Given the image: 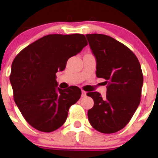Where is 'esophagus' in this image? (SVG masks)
Instances as JSON below:
<instances>
[{
    "instance_id": "34e87169",
    "label": "esophagus",
    "mask_w": 158,
    "mask_h": 158,
    "mask_svg": "<svg viewBox=\"0 0 158 158\" xmlns=\"http://www.w3.org/2000/svg\"><path fill=\"white\" fill-rule=\"evenodd\" d=\"M86 96V92L84 91V90H81V97H85Z\"/></svg>"
}]
</instances>
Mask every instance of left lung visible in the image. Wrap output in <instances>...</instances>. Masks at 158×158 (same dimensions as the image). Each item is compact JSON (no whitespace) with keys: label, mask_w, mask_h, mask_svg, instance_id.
<instances>
[{"label":"left lung","mask_w":158,"mask_h":158,"mask_svg":"<svg viewBox=\"0 0 158 158\" xmlns=\"http://www.w3.org/2000/svg\"><path fill=\"white\" fill-rule=\"evenodd\" d=\"M97 61L98 78L106 79V96L98 92L87 95L94 101L88 120L101 133L112 134L128 124L140 102L143 77L134 52L122 43L103 34H87Z\"/></svg>","instance_id":"8db88e82"}]
</instances>
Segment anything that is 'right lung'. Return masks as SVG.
Instances as JSON below:
<instances>
[{"instance_id":"right-lung-1","label":"right lung","mask_w":158,"mask_h":158,"mask_svg":"<svg viewBox=\"0 0 158 158\" xmlns=\"http://www.w3.org/2000/svg\"><path fill=\"white\" fill-rule=\"evenodd\" d=\"M86 45L82 34H52L32 43L15 58L10 77L14 100L35 129L51 132L60 128L70 106L79 99L80 88H58L56 73L63 71L68 59Z\"/></svg>"}]
</instances>
